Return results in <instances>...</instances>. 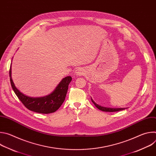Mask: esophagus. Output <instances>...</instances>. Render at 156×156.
Masks as SVG:
<instances>
[{"label": "esophagus", "instance_id": "34e87169", "mask_svg": "<svg viewBox=\"0 0 156 156\" xmlns=\"http://www.w3.org/2000/svg\"><path fill=\"white\" fill-rule=\"evenodd\" d=\"M83 73V70L81 69V68H78L75 71V74L78 76H80V75H81Z\"/></svg>", "mask_w": 156, "mask_h": 156}]
</instances>
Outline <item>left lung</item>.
I'll return each instance as SVG.
<instances>
[{
    "mask_svg": "<svg viewBox=\"0 0 156 156\" xmlns=\"http://www.w3.org/2000/svg\"><path fill=\"white\" fill-rule=\"evenodd\" d=\"M91 101L93 102V103L95 105V106L99 110H102V111H104V112H117V111H120V110H124L126 108H110V107H103V106H101L98 104H96L94 101L93 99H92V98L91 97Z\"/></svg>",
    "mask_w": 156,
    "mask_h": 156,
    "instance_id": "1",
    "label": "left lung"
}]
</instances>
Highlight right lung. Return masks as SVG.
Wrapping results in <instances>:
<instances>
[{"label":"right lung","mask_w":156,"mask_h":156,"mask_svg":"<svg viewBox=\"0 0 156 156\" xmlns=\"http://www.w3.org/2000/svg\"><path fill=\"white\" fill-rule=\"evenodd\" d=\"M9 75L13 90L21 102L30 110L41 114L53 113L59 108L65 101L69 85L72 79L70 76H66L60 81L51 94L43 97L33 98L22 93L16 87L12 78V64Z\"/></svg>","instance_id":"add662e5"}]
</instances>
